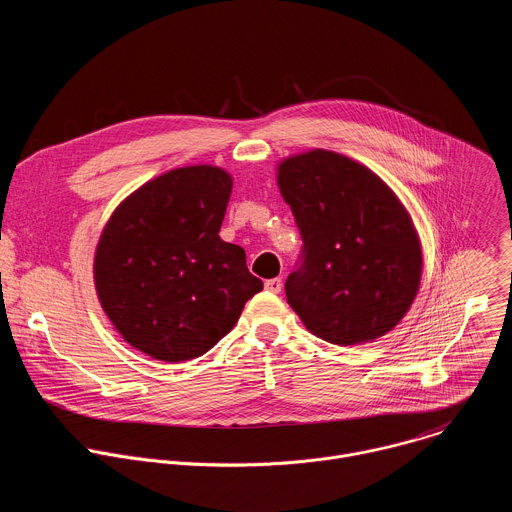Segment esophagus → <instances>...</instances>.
I'll list each match as a JSON object with an SVG mask.
<instances>
[{
    "label": "esophagus",
    "mask_w": 512,
    "mask_h": 512,
    "mask_svg": "<svg viewBox=\"0 0 512 512\" xmlns=\"http://www.w3.org/2000/svg\"><path fill=\"white\" fill-rule=\"evenodd\" d=\"M265 289H267V291H271V293H279V291L283 289V283H281V279H279V277H275V279H267V281H265Z\"/></svg>",
    "instance_id": "obj_1"
}]
</instances>
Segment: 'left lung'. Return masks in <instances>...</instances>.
Here are the masks:
<instances>
[{"label":"left lung","instance_id":"left-lung-1","mask_svg":"<svg viewBox=\"0 0 512 512\" xmlns=\"http://www.w3.org/2000/svg\"><path fill=\"white\" fill-rule=\"evenodd\" d=\"M277 185L303 239L285 281L303 325L337 346L392 331L422 277L420 237L396 193L368 166L323 148L283 158Z\"/></svg>","mask_w":512,"mask_h":512}]
</instances>
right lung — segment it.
<instances>
[{
  "label": "right lung",
  "mask_w": 512,
  "mask_h": 512,
  "mask_svg": "<svg viewBox=\"0 0 512 512\" xmlns=\"http://www.w3.org/2000/svg\"><path fill=\"white\" fill-rule=\"evenodd\" d=\"M231 189L221 166L173 168L128 195L102 229L100 305L124 342L154 360L207 354L263 289L245 251L219 237Z\"/></svg>",
  "instance_id": "1"
}]
</instances>
